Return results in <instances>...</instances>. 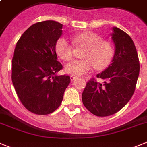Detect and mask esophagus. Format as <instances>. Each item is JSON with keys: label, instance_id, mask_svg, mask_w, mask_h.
<instances>
[{"label": "esophagus", "instance_id": "1", "mask_svg": "<svg viewBox=\"0 0 147 147\" xmlns=\"http://www.w3.org/2000/svg\"><path fill=\"white\" fill-rule=\"evenodd\" d=\"M70 77H71V81H74V80L76 78V76H74V75H71V76H70Z\"/></svg>", "mask_w": 147, "mask_h": 147}]
</instances>
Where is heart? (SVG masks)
Returning <instances> with one entry per match:
<instances>
[{
    "label": "heart",
    "mask_w": 147,
    "mask_h": 147,
    "mask_svg": "<svg viewBox=\"0 0 147 147\" xmlns=\"http://www.w3.org/2000/svg\"><path fill=\"white\" fill-rule=\"evenodd\" d=\"M74 41L79 45L86 47L82 58L74 60L65 66V72L74 76H81L96 70H103L111 63L115 50L109 41L102 40L101 36L92 32L76 35ZM57 54L65 61H70L74 56V47L65 38H61L56 45Z\"/></svg>",
    "instance_id": "obj_1"
}]
</instances>
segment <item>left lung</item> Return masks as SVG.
Segmentation results:
<instances>
[{
	"label": "left lung",
	"instance_id": "1",
	"mask_svg": "<svg viewBox=\"0 0 147 147\" xmlns=\"http://www.w3.org/2000/svg\"><path fill=\"white\" fill-rule=\"evenodd\" d=\"M112 31L115 51L111 63L96 75L103 82L92 79L82 95L84 106L98 117L114 115L126 106L135 92L140 72L138 56L131 37L116 27H112Z\"/></svg>",
	"mask_w": 147,
	"mask_h": 147
}]
</instances>
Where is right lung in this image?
Segmentation results:
<instances>
[{
	"label": "right lung",
	"mask_w": 147,
	"mask_h": 147,
	"mask_svg": "<svg viewBox=\"0 0 147 147\" xmlns=\"http://www.w3.org/2000/svg\"><path fill=\"white\" fill-rule=\"evenodd\" d=\"M61 35V24L41 21L29 27L16 44L12 84L21 103L36 115H48L57 109L71 82L69 76L56 74L62 69L56 53Z\"/></svg>",
	"instance_id": "add662e5"
}]
</instances>
